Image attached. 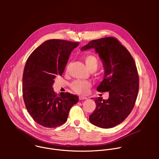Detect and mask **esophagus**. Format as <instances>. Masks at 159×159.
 Wrapping results in <instances>:
<instances>
[{
  "label": "esophagus",
  "mask_w": 159,
  "mask_h": 159,
  "mask_svg": "<svg viewBox=\"0 0 159 159\" xmlns=\"http://www.w3.org/2000/svg\"><path fill=\"white\" fill-rule=\"evenodd\" d=\"M87 98L85 96H79V99L80 100H85V99H87Z\"/></svg>",
  "instance_id": "obj_1"
}]
</instances>
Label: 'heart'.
Instances as JSON below:
<instances>
[{
	"instance_id": "obj_1",
	"label": "heart",
	"mask_w": 159,
	"mask_h": 159,
	"mask_svg": "<svg viewBox=\"0 0 159 159\" xmlns=\"http://www.w3.org/2000/svg\"><path fill=\"white\" fill-rule=\"evenodd\" d=\"M84 61L87 69L90 71H95L98 69L99 60L96 56L93 55H87L84 57ZM90 85H91V84L88 81L76 80L70 84V88L77 94H85L88 92Z\"/></svg>"
}]
</instances>
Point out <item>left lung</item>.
Listing matches in <instances>:
<instances>
[{
  "label": "left lung",
  "mask_w": 159,
  "mask_h": 159,
  "mask_svg": "<svg viewBox=\"0 0 159 159\" xmlns=\"http://www.w3.org/2000/svg\"><path fill=\"white\" fill-rule=\"evenodd\" d=\"M91 48L99 54L104 69V79L97 90L108 92L109 98L95 99L96 107L89 121L98 127L110 128L122 123L133 109L139 89L138 71L129 52L115 38L92 40L81 51Z\"/></svg>",
  "instance_id": "obj_1"
}]
</instances>
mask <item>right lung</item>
Here are the masks:
<instances>
[{"label":"right lung","instance_id":"right-lung-1","mask_svg":"<svg viewBox=\"0 0 159 159\" xmlns=\"http://www.w3.org/2000/svg\"><path fill=\"white\" fill-rule=\"evenodd\" d=\"M79 43L49 39L28 57L22 76V96L33 119L47 128L64 124L79 97L69 93L54 92V79L64 72L69 56Z\"/></svg>","mask_w":159,"mask_h":159}]
</instances>
